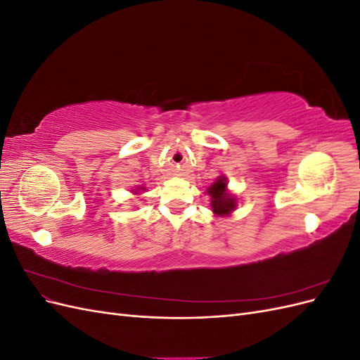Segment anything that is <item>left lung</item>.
Instances as JSON below:
<instances>
[{
	"label": "left lung",
	"instance_id": "obj_1",
	"mask_svg": "<svg viewBox=\"0 0 360 360\" xmlns=\"http://www.w3.org/2000/svg\"><path fill=\"white\" fill-rule=\"evenodd\" d=\"M207 192L212 197V209L216 214L224 216L234 210L236 198L226 193V183L224 179H217Z\"/></svg>",
	"mask_w": 360,
	"mask_h": 360
}]
</instances>
